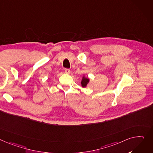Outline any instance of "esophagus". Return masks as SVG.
<instances>
[{"label": "esophagus", "mask_w": 153, "mask_h": 153, "mask_svg": "<svg viewBox=\"0 0 153 153\" xmlns=\"http://www.w3.org/2000/svg\"><path fill=\"white\" fill-rule=\"evenodd\" d=\"M65 71L66 74H70V73H71V71L69 69H65Z\"/></svg>", "instance_id": "34e87169"}]
</instances>
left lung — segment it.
I'll return each instance as SVG.
<instances>
[{"label":"left lung","instance_id":"8db88e82","mask_svg":"<svg viewBox=\"0 0 153 153\" xmlns=\"http://www.w3.org/2000/svg\"><path fill=\"white\" fill-rule=\"evenodd\" d=\"M88 82H89V79L88 77H85V76H84L82 77V81H81V85H82V87H86Z\"/></svg>","mask_w":153,"mask_h":153}]
</instances>
